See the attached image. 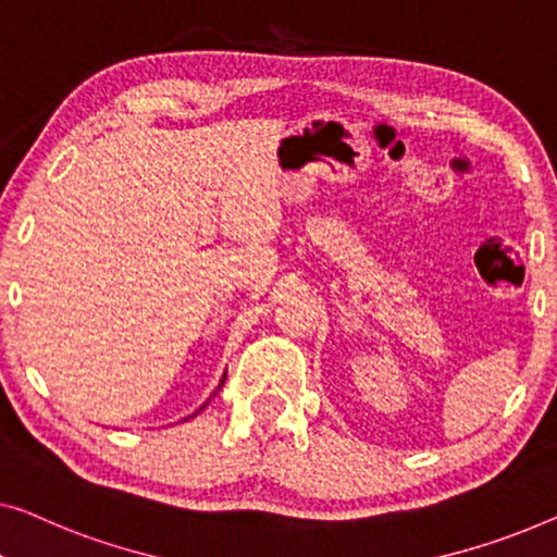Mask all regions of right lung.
<instances>
[{
  "mask_svg": "<svg viewBox=\"0 0 557 557\" xmlns=\"http://www.w3.org/2000/svg\"><path fill=\"white\" fill-rule=\"evenodd\" d=\"M224 379H226V373H224ZM224 379L219 381V386H216V391H214V394H211V396H216V394H219V388L224 386ZM209 401H211V398H209ZM209 401H207V404H209ZM207 404H203V406H207ZM203 406H201V409H203ZM201 409H199V411H201ZM199 411H197V413H199ZM197 413H191V417H197Z\"/></svg>",
  "mask_w": 557,
  "mask_h": 557,
  "instance_id": "add662e5",
  "label": "right lung"
}]
</instances>
